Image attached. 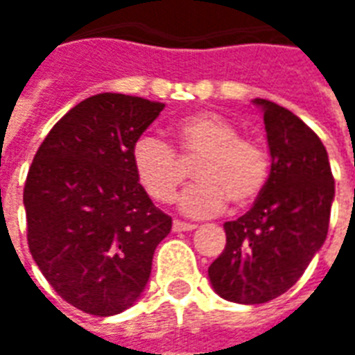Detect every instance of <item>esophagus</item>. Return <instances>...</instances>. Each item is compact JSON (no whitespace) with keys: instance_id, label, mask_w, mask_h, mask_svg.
<instances>
[{"instance_id":"obj_1","label":"esophagus","mask_w":355,"mask_h":355,"mask_svg":"<svg viewBox=\"0 0 355 355\" xmlns=\"http://www.w3.org/2000/svg\"><path fill=\"white\" fill-rule=\"evenodd\" d=\"M196 225L192 223H184V220H173V230L175 232H188V230H194Z\"/></svg>"}]
</instances>
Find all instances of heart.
Returning <instances> with one entry per match:
<instances>
[{
	"label": "heart",
	"instance_id": "obj_1",
	"mask_svg": "<svg viewBox=\"0 0 355 355\" xmlns=\"http://www.w3.org/2000/svg\"><path fill=\"white\" fill-rule=\"evenodd\" d=\"M177 148L184 161L200 159L194 167L198 184L180 198V209L192 217L223 211L227 200L236 207L255 202L269 178V155L250 138H242L230 121L217 113H196L177 128ZM132 167L148 196L161 203L175 200L186 169L169 144L152 135L132 146Z\"/></svg>",
	"mask_w": 355,
	"mask_h": 355
}]
</instances>
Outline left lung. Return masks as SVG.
<instances>
[{"mask_svg": "<svg viewBox=\"0 0 355 355\" xmlns=\"http://www.w3.org/2000/svg\"><path fill=\"white\" fill-rule=\"evenodd\" d=\"M263 111L271 173L254 207L225 223L227 246L209 265L220 298L265 304L304 275L329 230L334 178L323 142L292 111L255 98Z\"/></svg>", "mask_w": 355, "mask_h": 355, "instance_id": "left-lung-1", "label": "left lung"}]
</instances>
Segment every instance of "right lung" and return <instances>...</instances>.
Segmentation results:
<instances>
[{
	"mask_svg": "<svg viewBox=\"0 0 355 355\" xmlns=\"http://www.w3.org/2000/svg\"><path fill=\"white\" fill-rule=\"evenodd\" d=\"M163 103L98 94L74 105L34 155L24 211L28 248L61 298L109 317L140 298L173 227L136 178L132 146Z\"/></svg>",
	"mask_w": 355,
	"mask_h": 355,
	"instance_id": "obj_1",
	"label": "right lung"
}]
</instances>
